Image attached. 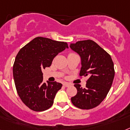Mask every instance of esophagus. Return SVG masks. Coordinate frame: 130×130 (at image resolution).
Wrapping results in <instances>:
<instances>
[{
  "label": "esophagus",
  "mask_w": 130,
  "mask_h": 130,
  "mask_svg": "<svg viewBox=\"0 0 130 130\" xmlns=\"http://www.w3.org/2000/svg\"><path fill=\"white\" fill-rule=\"evenodd\" d=\"M70 85H71L70 84L68 83H63V86L65 87H69Z\"/></svg>",
  "instance_id": "obj_1"
}]
</instances>
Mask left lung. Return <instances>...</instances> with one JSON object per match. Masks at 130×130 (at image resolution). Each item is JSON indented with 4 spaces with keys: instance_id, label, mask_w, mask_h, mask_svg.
Segmentation results:
<instances>
[{
    "instance_id": "left-lung-1",
    "label": "left lung",
    "mask_w": 130,
    "mask_h": 130,
    "mask_svg": "<svg viewBox=\"0 0 130 130\" xmlns=\"http://www.w3.org/2000/svg\"><path fill=\"white\" fill-rule=\"evenodd\" d=\"M70 47L81 57L80 77H89L85 88L74 85L77 93L71 102L78 108H94L104 100L110 89L115 74L114 63L110 54L92 40L71 43Z\"/></svg>"
}]
</instances>
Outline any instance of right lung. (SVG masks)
I'll list each match as a JSON object with an SVG mask.
<instances>
[{
    "instance_id": "right-lung-1",
    "label": "right lung",
    "mask_w": 130,
    "mask_h": 130,
    "mask_svg": "<svg viewBox=\"0 0 130 130\" xmlns=\"http://www.w3.org/2000/svg\"><path fill=\"white\" fill-rule=\"evenodd\" d=\"M68 47L67 42L37 37L20 49L13 65L16 91L23 103L31 110L50 108L62 84L43 82L41 70L51 66L53 58Z\"/></svg>"
}]
</instances>
